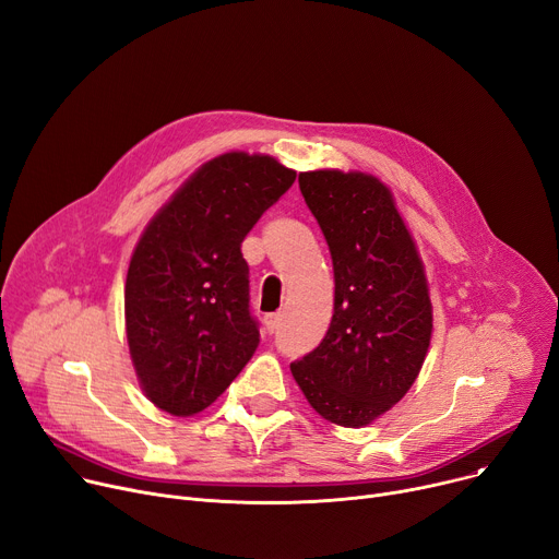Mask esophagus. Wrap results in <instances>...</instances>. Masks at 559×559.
I'll return each mask as SVG.
<instances>
[{"label": "esophagus", "mask_w": 559, "mask_h": 559, "mask_svg": "<svg viewBox=\"0 0 559 559\" xmlns=\"http://www.w3.org/2000/svg\"><path fill=\"white\" fill-rule=\"evenodd\" d=\"M280 322H282V313H271L264 318V330L269 334H275L280 330Z\"/></svg>", "instance_id": "1"}]
</instances>
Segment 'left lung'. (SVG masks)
Instances as JSON below:
<instances>
[{"mask_svg":"<svg viewBox=\"0 0 559 559\" xmlns=\"http://www.w3.org/2000/svg\"><path fill=\"white\" fill-rule=\"evenodd\" d=\"M298 182L330 246L336 288L330 330L290 372L316 413L358 429L395 406L421 370L433 332L429 284L379 178L320 169Z\"/></svg>","mask_w":559,"mask_h":559,"instance_id":"1","label":"left lung"}]
</instances>
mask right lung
Listing matches in <instances>:
<instances>
[{"mask_svg": "<svg viewBox=\"0 0 559 559\" xmlns=\"http://www.w3.org/2000/svg\"><path fill=\"white\" fill-rule=\"evenodd\" d=\"M295 182L271 155L223 153L146 225L126 277V336L144 395L162 411H205L259 345L241 243Z\"/></svg>", "mask_w": 559, "mask_h": 559, "instance_id": "obj_1", "label": "right lung"}]
</instances>
